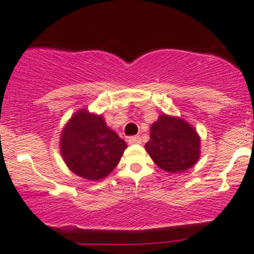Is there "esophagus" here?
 <instances>
[{
	"mask_svg": "<svg viewBox=\"0 0 254 254\" xmlns=\"http://www.w3.org/2000/svg\"><path fill=\"white\" fill-rule=\"evenodd\" d=\"M129 144H141V138L140 135H132L128 139Z\"/></svg>",
	"mask_w": 254,
	"mask_h": 254,
	"instance_id": "esophagus-1",
	"label": "esophagus"
}]
</instances>
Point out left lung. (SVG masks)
Masks as SVG:
<instances>
[{
    "label": "left lung",
    "instance_id": "left-lung-1",
    "mask_svg": "<svg viewBox=\"0 0 254 254\" xmlns=\"http://www.w3.org/2000/svg\"><path fill=\"white\" fill-rule=\"evenodd\" d=\"M146 149L152 161L168 173L190 169L200 155V139L190 125L184 120L162 115L151 126Z\"/></svg>",
    "mask_w": 254,
    "mask_h": 254
}]
</instances>
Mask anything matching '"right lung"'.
Wrapping results in <instances>:
<instances>
[{
    "mask_svg": "<svg viewBox=\"0 0 254 254\" xmlns=\"http://www.w3.org/2000/svg\"><path fill=\"white\" fill-rule=\"evenodd\" d=\"M61 153L73 173L98 181L113 172L127 144L105 125L101 115L80 110L61 135Z\"/></svg>",
    "mask_w": 254,
    "mask_h": 254,
    "instance_id": "1",
    "label": "right lung"
}]
</instances>
